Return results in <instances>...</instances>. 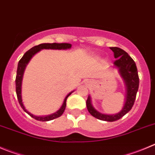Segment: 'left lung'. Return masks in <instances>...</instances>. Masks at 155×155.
<instances>
[{
    "label": "left lung",
    "mask_w": 155,
    "mask_h": 155,
    "mask_svg": "<svg viewBox=\"0 0 155 155\" xmlns=\"http://www.w3.org/2000/svg\"><path fill=\"white\" fill-rule=\"evenodd\" d=\"M110 49L113 51L115 58H116L113 62L114 66L119 69V74L126 84V95L124 106L119 113L113 115H107L100 113L93 107L90 96H88L86 104L88 111L94 117L103 121L114 122L129 113L133 107L138 90L139 78L135 62L126 51L118 47H110Z\"/></svg>",
    "instance_id": "obj_1"
}]
</instances>
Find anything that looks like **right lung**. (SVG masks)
<instances>
[{"mask_svg": "<svg viewBox=\"0 0 155 155\" xmlns=\"http://www.w3.org/2000/svg\"><path fill=\"white\" fill-rule=\"evenodd\" d=\"M71 45L69 43H42L39 44V45H36V46L32 47V48H30L29 50H28L24 54L23 56L22 57L21 59L18 62V66H17V76H16V93H17V99H18L19 104L21 106V107L23 108V110L26 112V113L29 115L31 117H32L33 119H36L38 121H42V122H46V121H50L54 119H56V118L59 117L62 115V113H64V110H65L66 107V101H67V98L71 94V93H73V91L71 93H69L66 97L64 98V101L63 102L62 106L61 107V108L58 110L57 112H55L54 113L51 115H48V116H37L32 115V113H29V111L26 110V108L23 106V102H22V96H21V86H22V81H23V73H24L25 68H26V65L29 63V61H30V59L32 58V57L36 53H37L38 51H39L42 49H58V50H65L71 48Z\"/></svg>", "mask_w": 155, "mask_h": 155, "instance_id": "add662e5", "label": "right lung"}]
</instances>
